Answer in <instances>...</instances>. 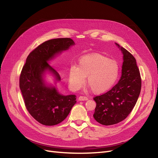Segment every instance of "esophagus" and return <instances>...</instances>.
<instances>
[{
	"label": "esophagus",
	"instance_id": "1",
	"mask_svg": "<svg viewBox=\"0 0 158 158\" xmlns=\"http://www.w3.org/2000/svg\"><path fill=\"white\" fill-rule=\"evenodd\" d=\"M88 99V98L84 96H80L78 98V101H87Z\"/></svg>",
	"mask_w": 158,
	"mask_h": 158
}]
</instances>
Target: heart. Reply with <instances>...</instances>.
<instances>
[{"label":"heart","mask_w":158,"mask_h":158,"mask_svg":"<svg viewBox=\"0 0 158 158\" xmlns=\"http://www.w3.org/2000/svg\"><path fill=\"white\" fill-rule=\"evenodd\" d=\"M120 68L117 62L102 54L95 52L81 57L78 66L72 65L69 72V82L73 90L86 84L94 94H102L111 89L118 78Z\"/></svg>","instance_id":"heart-1"}]
</instances>
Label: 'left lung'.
Returning a JSON list of instances; mask_svg holds the SVG:
<instances>
[{"label": "left lung", "mask_w": 158, "mask_h": 158, "mask_svg": "<svg viewBox=\"0 0 158 158\" xmlns=\"http://www.w3.org/2000/svg\"><path fill=\"white\" fill-rule=\"evenodd\" d=\"M115 44L123 55L121 78L111 90L94 98L96 102L94 117L106 126L120 123L127 117L135 106L141 90L140 71L135 58Z\"/></svg>", "instance_id": "1"}]
</instances>
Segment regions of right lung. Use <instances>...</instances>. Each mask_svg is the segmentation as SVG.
Listing matches in <instances>:
<instances>
[{
    "instance_id": "right-lung-1",
    "label": "right lung",
    "mask_w": 158,
    "mask_h": 158,
    "mask_svg": "<svg viewBox=\"0 0 158 158\" xmlns=\"http://www.w3.org/2000/svg\"><path fill=\"white\" fill-rule=\"evenodd\" d=\"M75 45L70 38L52 39L43 43L27 56L20 77V88L28 112L37 121L46 126L63 121L76 103L75 95L59 92L56 83L59 74L48 62ZM47 73L54 78V84L47 83Z\"/></svg>"
}]
</instances>
